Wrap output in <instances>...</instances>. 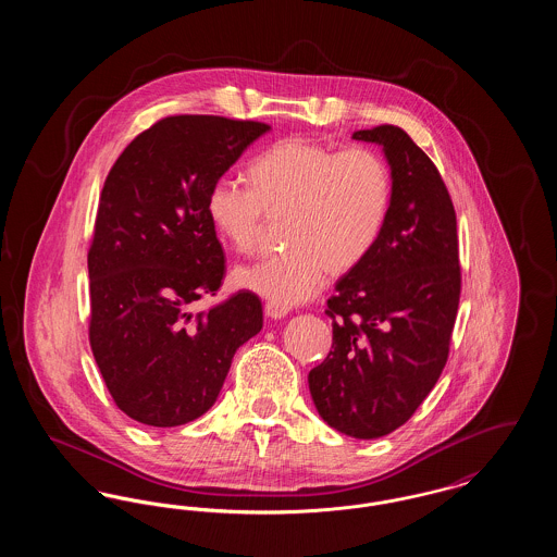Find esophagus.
Returning a JSON list of instances; mask_svg holds the SVG:
<instances>
[{
	"instance_id": "obj_1",
	"label": "esophagus",
	"mask_w": 557,
	"mask_h": 557,
	"mask_svg": "<svg viewBox=\"0 0 557 557\" xmlns=\"http://www.w3.org/2000/svg\"><path fill=\"white\" fill-rule=\"evenodd\" d=\"M288 311H290V307H284V305H280V302H273V300H269L265 302V315L271 319H282L288 315Z\"/></svg>"
}]
</instances>
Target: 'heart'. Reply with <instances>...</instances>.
<instances>
[{
    "mask_svg": "<svg viewBox=\"0 0 557 557\" xmlns=\"http://www.w3.org/2000/svg\"><path fill=\"white\" fill-rule=\"evenodd\" d=\"M250 184L219 177L207 196L212 230L236 252H250L267 216H282L286 252L236 269V284L292 307L313 298L330 269L359 265L382 236L393 180L368 148L332 150L288 137L250 162Z\"/></svg>",
    "mask_w": 557,
    "mask_h": 557,
    "instance_id": "1",
    "label": "heart"
}]
</instances>
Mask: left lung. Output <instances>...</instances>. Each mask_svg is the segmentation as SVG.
<instances>
[{"mask_svg":"<svg viewBox=\"0 0 557 557\" xmlns=\"http://www.w3.org/2000/svg\"><path fill=\"white\" fill-rule=\"evenodd\" d=\"M352 139L382 146L393 198L382 236L327 300L334 350L309 391L323 422L370 441L405 424L441 377L461 271L455 209L424 150L395 125Z\"/></svg>","mask_w":557,"mask_h":557,"instance_id":"8db88e82","label":"left lung"}]
</instances>
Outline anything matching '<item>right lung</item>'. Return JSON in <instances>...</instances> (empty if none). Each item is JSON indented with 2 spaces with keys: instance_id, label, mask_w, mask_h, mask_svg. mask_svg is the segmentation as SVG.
Returning a JSON list of instances; mask_svg holds the SVG:
<instances>
[{
  "instance_id": "right-lung-1",
  "label": "right lung",
  "mask_w": 557,
  "mask_h": 557,
  "mask_svg": "<svg viewBox=\"0 0 557 557\" xmlns=\"http://www.w3.org/2000/svg\"><path fill=\"white\" fill-rule=\"evenodd\" d=\"M271 127L207 114L166 116L108 173L89 269V343L116 407L139 424H187L214 405L239 346L263 327L257 294L205 313L225 255L207 214L212 184Z\"/></svg>"
}]
</instances>
